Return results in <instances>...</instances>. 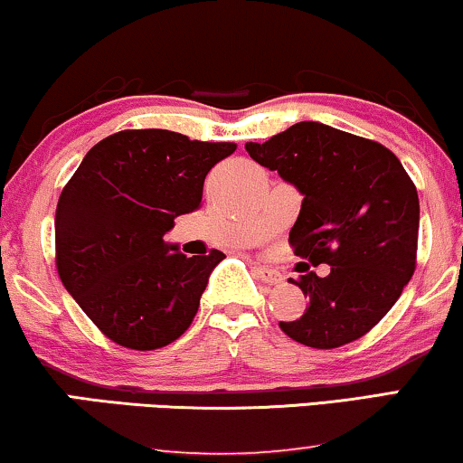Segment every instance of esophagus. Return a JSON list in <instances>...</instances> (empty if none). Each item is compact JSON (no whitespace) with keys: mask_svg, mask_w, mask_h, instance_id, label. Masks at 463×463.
Listing matches in <instances>:
<instances>
[{"mask_svg":"<svg viewBox=\"0 0 463 463\" xmlns=\"http://www.w3.org/2000/svg\"><path fill=\"white\" fill-rule=\"evenodd\" d=\"M254 273H256V278L262 279V282H267V284H279V282H282V273H279L278 269H273V267L254 265Z\"/></svg>","mask_w":463,"mask_h":463,"instance_id":"esophagus-1","label":"esophagus"}]
</instances>
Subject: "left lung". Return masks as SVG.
<instances>
[{"label": "left lung", "instance_id": "1", "mask_svg": "<svg viewBox=\"0 0 463 463\" xmlns=\"http://www.w3.org/2000/svg\"><path fill=\"white\" fill-rule=\"evenodd\" d=\"M245 149L303 196L288 241L306 262H297L303 275L290 282L309 303L279 329L312 348L365 335L414 273L419 194L402 162L380 143L318 121H299ZM318 264L330 265L323 279L308 269Z\"/></svg>", "mask_w": 463, "mask_h": 463}]
</instances>
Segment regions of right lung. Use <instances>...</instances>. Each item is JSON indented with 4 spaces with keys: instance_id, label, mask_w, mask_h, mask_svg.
<instances>
[{
    "instance_id": "right-lung-1",
    "label": "right lung",
    "mask_w": 463,
    "mask_h": 463,
    "mask_svg": "<svg viewBox=\"0 0 463 463\" xmlns=\"http://www.w3.org/2000/svg\"><path fill=\"white\" fill-rule=\"evenodd\" d=\"M237 149L171 130H124L87 151L55 212L57 271L91 323L119 346L156 350L194 320L218 250L164 241L203 201L207 173Z\"/></svg>"
}]
</instances>
